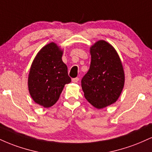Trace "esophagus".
<instances>
[{
    "mask_svg": "<svg viewBox=\"0 0 152 152\" xmlns=\"http://www.w3.org/2000/svg\"><path fill=\"white\" fill-rule=\"evenodd\" d=\"M78 81H79V78H78V77H76V78H72V81L74 82V83H77Z\"/></svg>",
    "mask_w": 152,
    "mask_h": 152,
    "instance_id": "1",
    "label": "esophagus"
}]
</instances>
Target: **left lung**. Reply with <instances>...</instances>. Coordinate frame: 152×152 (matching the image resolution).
<instances>
[{
  "mask_svg": "<svg viewBox=\"0 0 152 152\" xmlns=\"http://www.w3.org/2000/svg\"><path fill=\"white\" fill-rule=\"evenodd\" d=\"M89 70L81 79L85 98L103 109L116 102L124 85V73L117 53L109 43L99 41L91 48Z\"/></svg>",
  "mask_w": 152,
  "mask_h": 152,
  "instance_id": "1",
  "label": "left lung"
}]
</instances>
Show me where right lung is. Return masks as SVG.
Wrapping results in <instances>:
<instances>
[{
	"label": "right lung",
	"instance_id": "1",
	"mask_svg": "<svg viewBox=\"0 0 152 152\" xmlns=\"http://www.w3.org/2000/svg\"><path fill=\"white\" fill-rule=\"evenodd\" d=\"M62 55L58 46L50 43L38 52L31 65L29 92L34 102L45 108L55 104L65 84L71 81Z\"/></svg>",
	"mask_w": 152,
	"mask_h": 152
}]
</instances>
